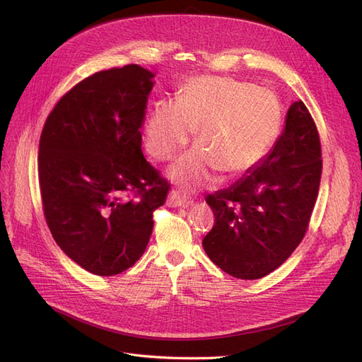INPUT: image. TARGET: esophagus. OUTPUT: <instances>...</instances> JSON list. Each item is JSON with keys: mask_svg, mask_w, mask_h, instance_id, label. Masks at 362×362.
<instances>
[{"mask_svg": "<svg viewBox=\"0 0 362 362\" xmlns=\"http://www.w3.org/2000/svg\"><path fill=\"white\" fill-rule=\"evenodd\" d=\"M168 204L170 206H187V205H190V201H189V196L185 193H182L180 190H172L169 193Z\"/></svg>", "mask_w": 362, "mask_h": 362, "instance_id": "34e87169", "label": "esophagus"}]
</instances>
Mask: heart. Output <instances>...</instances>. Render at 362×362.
<instances>
[{
    "label": "heart",
    "instance_id": "heart-1",
    "mask_svg": "<svg viewBox=\"0 0 362 362\" xmlns=\"http://www.w3.org/2000/svg\"><path fill=\"white\" fill-rule=\"evenodd\" d=\"M282 122L276 95L264 87L231 76L199 75L187 80L178 100H158L146 119V149L168 160L198 128L199 146L170 169L189 185L210 184L216 173H243L255 166L275 144Z\"/></svg>",
    "mask_w": 362,
    "mask_h": 362
}]
</instances>
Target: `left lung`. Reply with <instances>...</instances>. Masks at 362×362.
<instances>
[{"label":"left lung","mask_w":362,"mask_h":362,"mask_svg":"<svg viewBox=\"0 0 362 362\" xmlns=\"http://www.w3.org/2000/svg\"><path fill=\"white\" fill-rule=\"evenodd\" d=\"M322 168L319 131L306 105L296 101L270 154L231 187L205 198L214 213L202 240L206 255L240 279L278 269L308 231Z\"/></svg>","instance_id":"8db88e82"}]
</instances>
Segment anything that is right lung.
<instances>
[{"label": "right lung", "mask_w": 362, "mask_h": 362, "mask_svg": "<svg viewBox=\"0 0 362 362\" xmlns=\"http://www.w3.org/2000/svg\"><path fill=\"white\" fill-rule=\"evenodd\" d=\"M152 76L139 64L87 76L54 105L40 134L47 225L64 254L98 276L144 255L170 187L141 152Z\"/></svg>", "instance_id": "1"}]
</instances>
